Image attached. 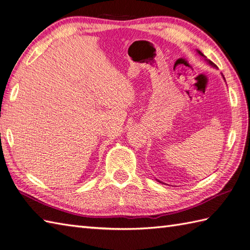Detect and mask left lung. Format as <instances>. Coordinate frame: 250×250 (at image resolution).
I'll return each mask as SVG.
<instances>
[{
  "instance_id": "1",
  "label": "left lung",
  "mask_w": 250,
  "mask_h": 250,
  "mask_svg": "<svg viewBox=\"0 0 250 250\" xmlns=\"http://www.w3.org/2000/svg\"><path fill=\"white\" fill-rule=\"evenodd\" d=\"M198 52H199V54H200V55H201L202 57H204V55H203V54H202V52H201V51H198ZM208 63H209V64H211V65H214V64H213V62H211V61H209V60H208ZM214 66H215V65H214Z\"/></svg>"
}]
</instances>
